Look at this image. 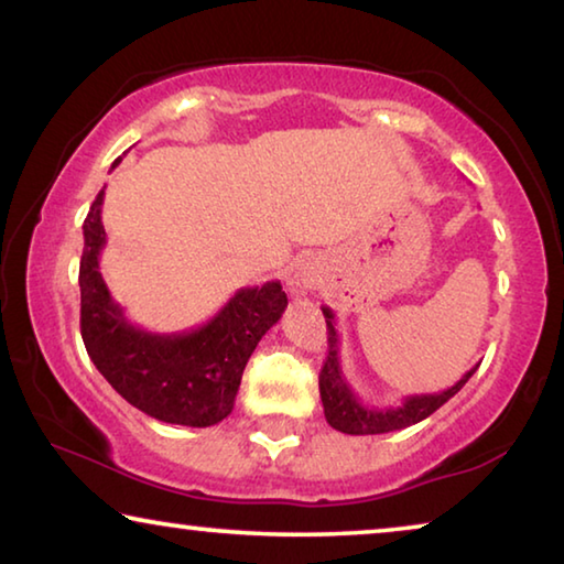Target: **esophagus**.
Listing matches in <instances>:
<instances>
[{
    "instance_id": "esophagus-1",
    "label": "esophagus",
    "mask_w": 564,
    "mask_h": 564,
    "mask_svg": "<svg viewBox=\"0 0 564 564\" xmlns=\"http://www.w3.org/2000/svg\"><path fill=\"white\" fill-rule=\"evenodd\" d=\"M311 283H313V279H311V271H305V269H295L291 275H289V289L293 291V293H305L311 289Z\"/></svg>"
}]
</instances>
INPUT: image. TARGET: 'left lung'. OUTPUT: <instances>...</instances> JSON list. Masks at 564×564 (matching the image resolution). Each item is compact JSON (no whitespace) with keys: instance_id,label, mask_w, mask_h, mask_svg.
Wrapping results in <instances>:
<instances>
[{"instance_id":"8db88e82","label":"left lung","mask_w":564,"mask_h":564,"mask_svg":"<svg viewBox=\"0 0 564 564\" xmlns=\"http://www.w3.org/2000/svg\"><path fill=\"white\" fill-rule=\"evenodd\" d=\"M323 316H326L328 323V358L323 362L318 386H321V400H323V413H326V420L330 427L346 433V435H380V433H393V431H403V427H410L425 420L427 415H433L437 408L445 405L457 390H460L467 380L473 378L475 368L467 370V373L457 380L455 386L447 390H441V393H420V395H408L403 398V403L393 405V408H376V405H366L362 400L352 393V388L348 386L346 376H343V366H340V338L336 330V313H333L328 305H323Z\"/></svg>"}]
</instances>
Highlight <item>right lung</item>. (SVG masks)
Listing matches in <instances>:
<instances>
[{
	"label": "right lung",
	"instance_id": "1",
	"mask_svg": "<svg viewBox=\"0 0 564 564\" xmlns=\"http://www.w3.org/2000/svg\"><path fill=\"white\" fill-rule=\"evenodd\" d=\"M101 204L104 188L84 218L79 263L82 338L91 362L127 403L161 423H221L231 415L248 358L289 305L285 291L279 281L238 289L214 318L191 330L151 333L133 326L99 271L107 246Z\"/></svg>",
	"mask_w": 564,
	"mask_h": 564
}]
</instances>
